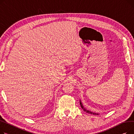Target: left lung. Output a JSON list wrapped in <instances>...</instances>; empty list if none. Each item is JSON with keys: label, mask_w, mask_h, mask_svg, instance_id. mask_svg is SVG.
Returning a JSON list of instances; mask_svg holds the SVG:
<instances>
[{"label": "left lung", "mask_w": 134, "mask_h": 134, "mask_svg": "<svg viewBox=\"0 0 134 134\" xmlns=\"http://www.w3.org/2000/svg\"><path fill=\"white\" fill-rule=\"evenodd\" d=\"M80 105H81V108L83 109V110L84 111H86V113H91V114H94V115H96V113H91V112H90V111H89V110H86L83 107V105H82V103H81V102L80 101Z\"/></svg>", "instance_id": "left-lung-1"}]
</instances>
